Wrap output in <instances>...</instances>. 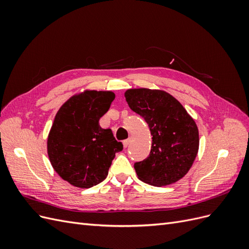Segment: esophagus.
Wrapping results in <instances>:
<instances>
[{
	"mask_svg": "<svg viewBox=\"0 0 249 249\" xmlns=\"http://www.w3.org/2000/svg\"><path fill=\"white\" fill-rule=\"evenodd\" d=\"M131 141H132V138L130 137V138H127V139H125V140H124V147H127L130 145V143H131Z\"/></svg>",
	"mask_w": 249,
	"mask_h": 249,
	"instance_id": "obj_1",
	"label": "esophagus"
}]
</instances>
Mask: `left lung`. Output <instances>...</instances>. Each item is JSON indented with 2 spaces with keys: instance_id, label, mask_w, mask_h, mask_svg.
Returning a JSON list of instances; mask_svg holds the SVG:
<instances>
[{
  "instance_id": "8db88e82",
  "label": "left lung",
  "mask_w": 249,
  "mask_h": 249,
  "mask_svg": "<svg viewBox=\"0 0 249 249\" xmlns=\"http://www.w3.org/2000/svg\"><path fill=\"white\" fill-rule=\"evenodd\" d=\"M124 96L129 107L144 118L153 136L149 156L134 164L138 178L157 187L178 182L198 152L196 124L182 104L163 90L129 89Z\"/></svg>"
}]
</instances>
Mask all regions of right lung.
Listing matches in <instances>:
<instances>
[{
  "instance_id": "1",
  "label": "right lung",
  "mask_w": 249,
  "mask_h": 249,
  "mask_svg": "<svg viewBox=\"0 0 249 249\" xmlns=\"http://www.w3.org/2000/svg\"><path fill=\"white\" fill-rule=\"evenodd\" d=\"M115 94L85 90L71 96L59 109L48 137V155L53 168L66 182L91 188L106 178L115 154L123 150L111 129L99 120Z\"/></svg>"
}]
</instances>
